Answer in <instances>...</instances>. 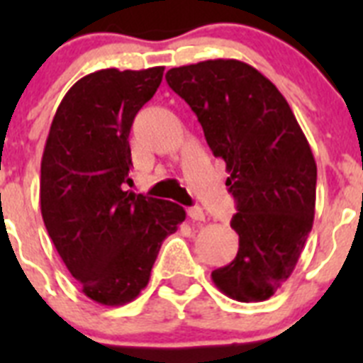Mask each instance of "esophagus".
Wrapping results in <instances>:
<instances>
[{
	"instance_id": "esophagus-1",
	"label": "esophagus",
	"mask_w": 363,
	"mask_h": 363,
	"mask_svg": "<svg viewBox=\"0 0 363 363\" xmlns=\"http://www.w3.org/2000/svg\"><path fill=\"white\" fill-rule=\"evenodd\" d=\"M187 216L191 218L192 221H205V213L201 207H189Z\"/></svg>"
}]
</instances>
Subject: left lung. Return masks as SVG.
Listing matches in <instances>:
<instances>
[{
    "instance_id": "1",
    "label": "left lung",
    "mask_w": 363,
    "mask_h": 363,
    "mask_svg": "<svg viewBox=\"0 0 363 363\" xmlns=\"http://www.w3.org/2000/svg\"><path fill=\"white\" fill-rule=\"evenodd\" d=\"M165 79L230 174L240 249L213 281L233 300H267L291 277L313 229L316 162L306 134L277 86L238 60L176 67Z\"/></svg>"
}]
</instances>
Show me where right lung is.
<instances>
[{
	"instance_id": "add662e5",
	"label": "right lung",
	"mask_w": 363,
	"mask_h": 363,
	"mask_svg": "<svg viewBox=\"0 0 363 363\" xmlns=\"http://www.w3.org/2000/svg\"><path fill=\"white\" fill-rule=\"evenodd\" d=\"M162 78L163 67L89 74L62 99L45 143V227L85 296L101 306L145 289L163 240L185 220L178 203L123 191L133 182L130 127Z\"/></svg>"
}]
</instances>
